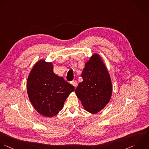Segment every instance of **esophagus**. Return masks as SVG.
<instances>
[{
    "instance_id": "34e87169",
    "label": "esophagus",
    "mask_w": 149,
    "mask_h": 149,
    "mask_svg": "<svg viewBox=\"0 0 149 149\" xmlns=\"http://www.w3.org/2000/svg\"><path fill=\"white\" fill-rule=\"evenodd\" d=\"M71 84L74 87H76L77 85V82L76 81H72L71 82Z\"/></svg>"
}]
</instances>
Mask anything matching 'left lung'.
Wrapping results in <instances>:
<instances>
[{
	"label": "left lung",
	"instance_id": "left-lung-1",
	"mask_svg": "<svg viewBox=\"0 0 149 149\" xmlns=\"http://www.w3.org/2000/svg\"><path fill=\"white\" fill-rule=\"evenodd\" d=\"M81 76L83 81L79 83L75 93L86 111L96 114L110 100L113 89L110 74L100 55L91 56Z\"/></svg>",
	"mask_w": 149,
	"mask_h": 149
}]
</instances>
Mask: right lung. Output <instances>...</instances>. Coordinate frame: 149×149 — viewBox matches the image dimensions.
I'll return each instance as SVG.
<instances>
[{"mask_svg":"<svg viewBox=\"0 0 149 149\" xmlns=\"http://www.w3.org/2000/svg\"><path fill=\"white\" fill-rule=\"evenodd\" d=\"M29 99L41 115L52 117L63 107L74 86L55 74L51 62L40 60L33 67L26 82Z\"/></svg>","mask_w":149,"mask_h":149,"instance_id":"right-lung-1","label":"right lung"}]
</instances>
